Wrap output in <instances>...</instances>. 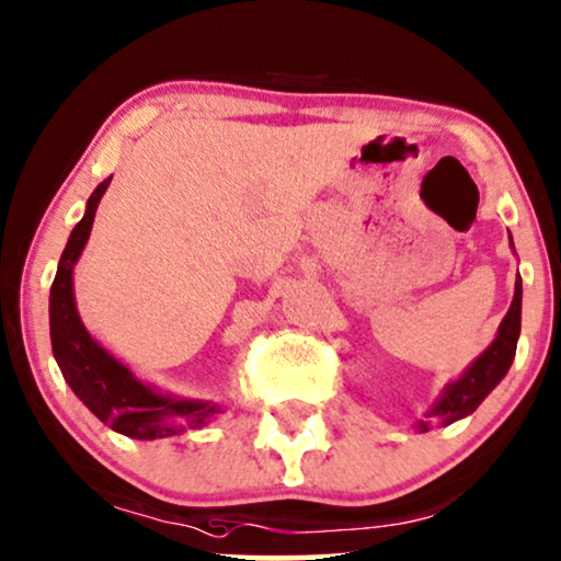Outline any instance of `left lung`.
I'll use <instances>...</instances> for the list:
<instances>
[{"mask_svg": "<svg viewBox=\"0 0 561 561\" xmlns=\"http://www.w3.org/2000/svg\"><path fill=\"white\" fill-rule=\"evenodd\" d=\"M511 247H513V237H511ZM515 250V247H513ZM520 304H523V280L520 275L515 278V294H513V304L507 309V314L503 322L497 327V334L490 343V347L479 355V358L471 363V366L463 370L456 381L446 383L443 394L435 399V404L427 410V414L414 425L417 433H427L433 423L440 425H450L456 420L467 417L477 410L479 404L484 402L486 394L503 381L507 370L513 366L515 358V347H518V337H520Z\"/></svg>", "mask_w": 561, "mask_h": 561, "instance_id": "left-lung-1", "label": "left lung"}]
</instances>
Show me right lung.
Returning a JSON list of instances; mask_svg holds the SVG:
<instances>
[{"mask_svg":"<svg viewBox=\"0 0 561 561\" xmlns=\"http://www.w3.org/2000/svg\"><path fill=\"white\" fill-rule=\"evenodd\" d=\"M113 178L94 187L87 201L82 221L71 229L64 247L58 271L50 286L48 317H50V347L71 391L94 417L111 425L115 433L136 440L172 438L185 431L206 427L221 414V404L203 399L172 397L151 383L141 381L126 363L98 343L82 322L75 298V265L90 239L94 210Z\"/></svg>","mask_w":561,"mask_h":561,"instance_id":"right-lung-1","label":"right lung"}]
</instances>
